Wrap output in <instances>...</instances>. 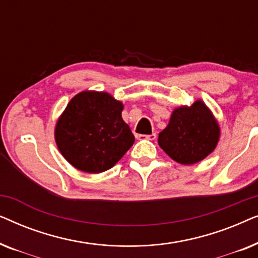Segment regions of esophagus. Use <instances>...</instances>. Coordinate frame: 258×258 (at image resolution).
<instances>
[{"label":"esophagus","instance_id":"esophagus-1","mask_svg":"<svg viewBox=\"0 0 258 258\" xmlns=\"http://www.w3.org/2000/svg\"><path fill=\"white\" fill-rule=\"evenodd\" d=\"M137 139L139 140H149V141H154L156 139V134L153 133L151 135H137Z\"/></svg>","mask_w":258,"mask_h":258}]
</instances>
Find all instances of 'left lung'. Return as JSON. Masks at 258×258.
Instances as JSON below:
<instances>
[{"label": "left lung", "mask_w": 258, "mask_h": 258, "mask_svg": "<svg viewBox=\"0 0 258 258\" xmlns=\"http://www.w3.org/2000/svg\"><path fill=\"white\" fill-rule=\"evenodd\" d=\"M220 140V125L203 101L172 111L158 144L168 156L181 164H195L213 153Z\"/></svg>", "instance_id": "1"}]
</instances>
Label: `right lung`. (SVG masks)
I'll use <instances>...</instances> for the list:
<instances>
[{
  "label": "right lung",
  "instance_id": "obj_1",
  "mask_svg": "<svg viewBox=\"0 0 258 258\" xmlns=\"http://www.w3.org/2000/svg\"><path fill=\"white\" fill-rule=\"evenodd\" d=\"M122 110V102L103 91L87 90L74 96L55 128L63 157L89 174L114 167L135 142Z\"/></svg>",
  "mask_w": 258,
  "mask_h": 258
}]
</instances>
